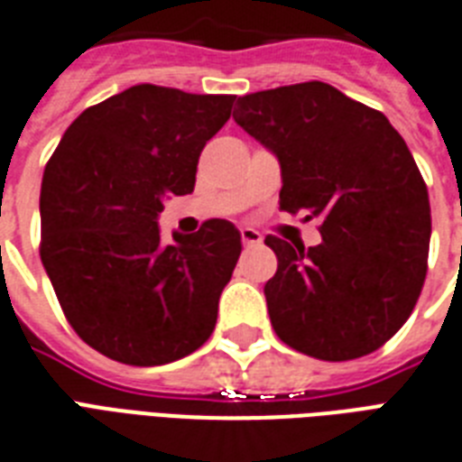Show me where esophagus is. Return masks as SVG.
Wrapping results in <instances>:
<instances>
[{"instance_id": "obj_1", "label": "esophagus", "mask_w": 462, "mask_h": 462, "mask_svg": "<svg viewBox=\"0 0 462 462\" xmlns=\"http://www.w3.org/2000/svg\"><path fill=\"white\" fill-rule=\"evenodd\" d=\"M241 241H243V245H260L262 234H260V231H254V228H250V226H243L241 228Z\"/></svg>"}]
</instances>
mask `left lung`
<instances>
[{"instance_id":"left-lung-1","label":"left lung","mask_w":462,"mask_h":462,"mask_svg":"<svg viewBox=\"0 0 462 462\" xmlns=\"http://www.w3.org/2000/svg\"><path fill=\"white\" fill-rule=\"evenodd\" d=\"M234 119L282 164L283 212L322 221L315 248L264 238L279 260L264 283L276 336L331 363L377 350L427 276L430 195L405 140L322 80L238 97Z\"/></svg>"}]
</instances>
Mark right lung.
Here are the masks:
<instances>
[{
  "mask_svg": "<svg viewBox=\"0 0 462 462\" xmlns=\"http://www.w3.org/2000/svg\"><path fill=\"white\" fill-rule=\"evenodd\" d=\"M234 99L133 85L88 106L44 167V272L76 334L116 363H173L214 331L238 228L209 219L167 245L157 219L169 195L193 193L202 147Z\"/></svg>",
  "mask_w": 462,
  "mask_h": 462,
  "instance_id": "1",
  "label": "right lung"
}]
</instances>
